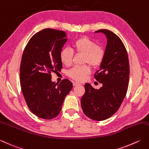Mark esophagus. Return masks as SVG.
Returning a JSON list of instances; mask_svg holds the SVG:
<instances>
[{
  "instance_id": "obj_1",
  "label": "esophagus",
  "mask_w": 149,
  "mask_h": 149,
  "mask_svg": "<svg viewBox=\"0 0 149 149\" xmlns=\"http://www.w3.org/2000/svg\"><path fill=\"white\" fill-rule=\"evenodd\" d=\"M79 84H80V83H78V82H74V83H73V85H74V86H77V85H79Z\"/></svg>"
}]
</instances>
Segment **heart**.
Returning a JSON list of instances; mask_svg holds the SVG:
<instances>
[{
	"label": "heart",
	"instance_id": "b5f03b06",
	"mask_svg": "<svg viewBox=\"0 0 149 149\" xmlns=\"http://www.w3.org/2000/svg\"><path fill=\"white\" fill-rule=\"evenodd\" d=\"M72 49L64 48L60 52V60L63 65L69 66L72 62L74 52L76 54H83V63H88L92 67L100 66L103 63L105 51L99 45H96L94 40L86 37H81L72 44ZM91 72L88 65L75 66L68 72L70 77L78 81H83Z\"/></svg>",
	"mask_w": 149,
	"mask_h": 149
}]
</instances>
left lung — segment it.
<instances>
[{
  "label": "left lung",
  "instance_id": "8db88e82",
  "mask_svg": "<svg viewBox=\"0 0 149 149\" xmlns=\"http://www.w3.org/2000/svg\"><path fill=\"white\" fill-rule=\"evenodd\" d=\"M98 32L104 33L107 39L105 56L94 75L103 86L97 90L89 83L84 84L85 92L81 104L87 117L103 121L114 114L123 103L129 85L130 66L127 51L120 38L105 29L95 33Z\"/></svg>",
  "mask_w": 149,
  "mask_h": 149
}]
</instances>
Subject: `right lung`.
<instances>
[{
  "mask_svg": "<svg viewBox=\"0 0 149 149\" xmlns=\"http://www.w3.org/2000/svg\"><path fill=\"white\" fill-rule=\"evenodd\" d=\"M66 37L63 31L44 29L31 37L23 52L20 66L21 90L29 109L40 118L57 117L72 88L67 79L57 86L52 81V72L62 68L59 55Z\"/></svg>",
  "mask_w": 149,
  "mask_h": 149,
  "instance_id": "obj_1",
  "label": "right lung"
}]
</instances>
